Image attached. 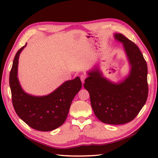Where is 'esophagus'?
I'll return each instance as SVG.
<instances>
[{
  "instance_id": "esophagus-1",
  "label": "esophagus",
  "mask_w": 158,
  "mask_h": 158,
  "mask_svg": "<svg viewBox=\"0 0 158 158\" xmlns=\"http://www.w3.org/2000/svg\"><path fill=\"white\" fill-rule=\"evenodd\" d=\"M80 78H81V82H82V83L83 84V83H84V81H85V78H86V77H85V75H81V77H80Z\"/></svg>"
}]
</instances>
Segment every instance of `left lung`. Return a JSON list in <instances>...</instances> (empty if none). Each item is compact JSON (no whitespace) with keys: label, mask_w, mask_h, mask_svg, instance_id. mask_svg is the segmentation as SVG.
Returning <instances> with one entry per match:
<instances>
[{"label":"left lung","mask_w":158,"mask_h":158,"mask_svg":"<svg viewBox=\"0 0 158 158\" xmlns=\"http://www.w3.org/2000/svg\"><path fill=\"white\" fill-rule=\"evenodd\" d=\"M114 37L123 43L130 66L128 75L113 83L103 77L96 65L88 72L83 85L97 118L105 123L119 125L133 120L145 105L148 96L147 65L138 46L122 34L115 33Z\"/></svg>","instance_id":"obj_1"}]
</instances>
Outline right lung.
<instances>
[{
    "instance_id": "1",
    "label": "right lung",
    "mask_w": 158,
    "mask_h": 158,
    "mask_svg": "<svg viewBox=\"0 0 158 158\" xmlns=\"http://www.w3.org/2000/svg\"><path fill=\"white\" fill-rule=\"evenodd\" d=\"M27 43L15 56L9 75L12 102L17 115L32 128L48 132L58 128L64 123L70 105L81 88L79 77L64 82L49 94L36 96L25 92L18 77L20 53Z\"/></svg>"
}]
</instances>
